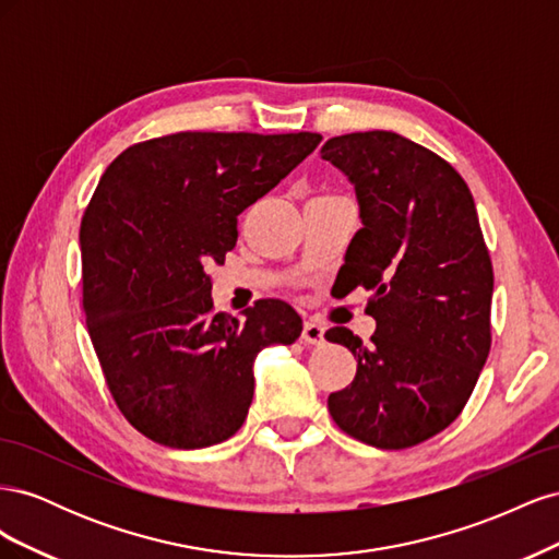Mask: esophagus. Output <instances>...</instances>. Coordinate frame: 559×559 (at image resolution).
<instances>
[{"label": "esophagus", "instance_id": "34e87169", "mask_svg": "<svg viewBox=\"0 0 559 559\" xmlns=\"http://www.w3.org/2000/svg\"><path fill=\"white\" fill-rule=\"evenodd\" d=\"M300 341L306 345H321L324 343V326L312 319L306 321V326H302V333H300Z\"/></svg>", "mask_w": 559, "mask_h": 559}]
</instances>
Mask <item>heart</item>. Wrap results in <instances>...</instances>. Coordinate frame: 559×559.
<instances>
[{"label":"heart","instance_id":"obj_1","mask_svg":"<svg viewBox=\"0 0 559 559\" xmlns=\"http://www.w3.org/2000/svg\"><path fill=\"white\" fill-rule=\"evenodd\" d=\"M321 198H326V195H321Z\"/></svg>","mask_w":559,"mask_h":559}]
</instances>
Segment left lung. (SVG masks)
Returning <instances> with one entry per match:
<instances>
[{
	"instance_id": "8db88e82",
	"label": "left lung",
	"mask_w": 559,
	"mask_h": 559,
	"mask_svg": "<svg viewBox=\"0 0 559 559\" xmlns=\"http://www.w3.org/2000/svg\"><path fill=\"white\" fill-rule=\"evenodd\" d=\"M357 191L364 228L341 267L345 294L373 292L370 343L326 331L357 359L329 396L337 427L380 450L429 441L460 417L492 345L495 273L476 202L454 167L396 132L370 130L321 146Z\"/></svg>"
}]
</instances>
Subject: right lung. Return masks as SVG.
I'll list each match as a JSON object with an SVG mask.
<instances>
[{"mask_svg":"<svg viewBox=\"0 0 559 559\" xmlns=\"http://www.w3.org/2000/svg\"><path fill=\"white\" fill-rule=\"evenodd\" d=\"M317 132H175L128 146L81 218L83 312L109 392L154 443L195 450L242 427L251 366L292 345L284 300L214 312L205 267L238 242V214L308 158Z\"/></svg>","mask_w":559,"mask_h":559,"instance_id":"obj_1","label":"right lung"}]
</instances>
